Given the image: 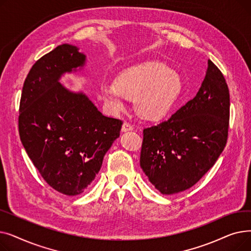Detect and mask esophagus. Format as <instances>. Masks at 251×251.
Here are the masks:
<instances>
[{
    "label": "esophagus",
    "mask_w": 251,
    "mask_h": 251,
    "mask_svg": "<svg viewBox=\"0 0 251 251\" xmlns=\"http://www.w3.org/2000/svg\"><path fill=\"white\" fill-rule=\"evenodd\" d=\"M132 130H133V127L126 122L122 125V128H121L122 132H128V131H132Z\"/></svg>",
    "instance_id": "1"
}]
</instances>
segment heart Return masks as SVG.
<instances>
[{
  "label": "heart",
  "instance_id": "heart-1",
  "mask_svg": "<svg viewBox=\"0 0 251 251\" xmlns=\"http://www.w3.org/2000/svg\"><path fill=\"white\" fill-rule=\"evenodd\" d=\"M181 87L179 77L166 65L147 62L123 70L116 77L114 85L101 88V97L113 114L125 110L126 99L134 100V110L139 118L159 122L172 111Z\"/></svg>",
  "mask_w": 251,
  "mask_h": 251
}]
</instances>
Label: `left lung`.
I'll return each instance as SVG.
<instances>
[{"instance_id": "obj_1", "label": "left lung", "mask_w": 251, "mask_h": 251, "mask_svg": "<svg viewBox=\"0 0 251 251\" xmlns=\"http://www.w3.org/2000/svg\"><path fill=\"white\" fill-rule=\"evenodd\" d=\"M229 116L226 80L208 60L196 96L168 121L143 130L140 167L155 189L170 195L199 182L226 147Z\"/></svg>"}]
</instances>
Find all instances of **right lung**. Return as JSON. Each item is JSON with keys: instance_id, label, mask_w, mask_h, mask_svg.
Masks as SVG:
<instances>
[{"instance_id": "right-lung-1", "label": "right lung", "mask_w": 251, "mask_h": 251, "mask_svg": "<svg viewBox=\"0 0 251 251\" xmlns=\"http://www.w3.org/2000/svg\"><path fill=\"white\" fill-rule=\"evenodd\" d=\"M85 66L86 56L76 46H58L32 66L19 108L20 139L29 159L50 187L69 196L90 186L122 127L83 91L61 84L66 73Z\"/></svg>"}]
</instances>
